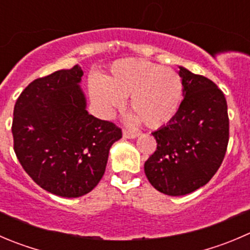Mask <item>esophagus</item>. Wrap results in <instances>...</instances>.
<instances>
[{
    "label": "esophagus",
    "mask_w": 250,
    "mask_h": 250,
    "mask_svg": "<svg viewBox=\"0 0 250 250\" xmlns=\"http://www.w3.org/2000/svg\"><path fill=\"white\" fill-rule=\"evenodd\" d=\"M122 135H123V138H125V139H135V138L139 135V133L129 132V130H123Z\"/></svg>",
    "instance_id": "1"
}]
</instances>
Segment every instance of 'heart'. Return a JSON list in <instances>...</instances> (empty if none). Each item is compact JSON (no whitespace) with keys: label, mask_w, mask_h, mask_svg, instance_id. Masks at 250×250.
Here are the masks:
<instances>
[{"label":"heart","mask_w":250,"mask_h":250,"mask_svg":"<svg viewBox=\"0 0 250 250\" xmlns=\"http://www.w3.org/2000/svg\"><path fill=\"white\" fill-rule=\"evenodd\" d=\"M91 100L110 117L129 96L133 110L129 120H142L150 128H159L174 117L182 103L183 85L178 74L140 58H122L113 62L103 78L89 83Z\"/></svg>","instance_id":"1"}]
</instances>
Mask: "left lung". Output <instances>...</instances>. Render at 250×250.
<instances>
[{"label":"left lung","instance_id":"1","mask_svg":"<svg viewBox=\"0 0 250 250\" xmlns=\"http://www.w3.org/2000/svg\"><path fill=\"white\" fill-rule=\"evenodd\" d=\"M178 68L183 101L174 117L151 133L157 147L144 164L151 186L172 197L205 186L221 166L229 144L224 93L210 79Z\"/></svg>","mask_w":250,"mask_h":250}]
</instances>
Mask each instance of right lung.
<instances>
[{
  "mask_svg": "<svg viewBox=\"0 0 250 250\" xmlns=\"http://www.w3.org/2000/svg\"><path fill=\"white\" fill-rule=\"evenodd\" d=\"M79 64L31 82L17 100L14 151L38 186L55 195L78 198L98 186L108 152L122 132L86 111Z\"/></svg>",
  "mask_w": 250,
  "mask_h": 250,
  "instance_id": "obj_1",
  "label": "right lung"
}]
</instances>
